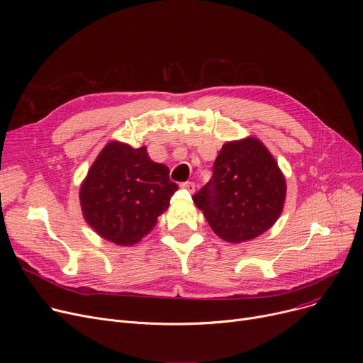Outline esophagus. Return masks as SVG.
Instances as JSON below:
<instances>
[{"label":"esophagus","instance_id":"1","mask_svg":"<svg viewBox=\"0 0 363 363\" xmlns=\"http://www.w3.org/2000/svg\"><path fill=\"white\" fill-rule=\"evenodd\" d=\"M181 188L185 189V191L189 193V194H194V191H196V184H194V182H184V184H181Z\"/></svg>","mask_w":363,"mask_h":363}]
</instances>
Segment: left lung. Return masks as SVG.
<instances>
[{
  "label": "left lung",
  "mask_w": 363,
  "mask_h": 363,
  "mask_svg": "<svg viewBox=\"0 0 363 363\" xmlns=\"http://www.w3.org/2000/svg\"><path fill=\"white\" fill-rule=\"evenodd\" d=\"M285 194V177L271 151L247 137L222 145L212 179L193 201L219 238L238 244L269 230L282 213Z\"/></svg>",
  "instance_id": "8db88e82"
}]
</instances>
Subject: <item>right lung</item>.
Segmentation results:
<instances>
[{"label":"right lung","instance_id":"1","mask_svg":"<svg viewBox=\"0 0 363 363\" xmlns=\"http://www.w3.org/2000/svg\"><path fill=\"white\" fill-rule=\"evenodd\" d=\"M177 189L169 179V167L152 162L145 145L132 148L110 141L82 181L79 200L92 230L126 247L140 242L156 226Z\"/></svg>","mask_w":363,"mask_h":363}]
</instances>
